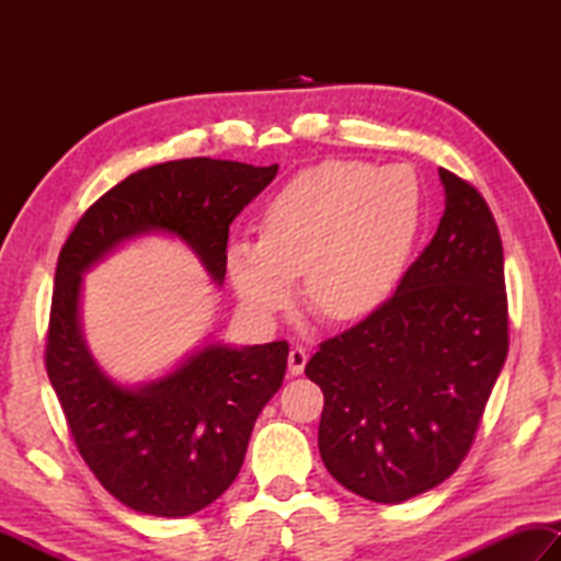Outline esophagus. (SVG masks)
I'll list each match as a JSON object with an SVG mask.
<instances>
[{"instance_id": "esophagus-1", "label": "esophagus", "mask_w": 561, "mask_h": 561, "mask_svg": "<svg viewBox=\"0 0 561 561\" xmlns=\"http://www.w3.org/2000/svg\"><path fill=\"white\" fill-rule=\"evenodd\" d=\"M307 360H309L307 348L294 346V348L289 351V374H291V376H301V374H304V366H307Z\"/></svg>"}]
</instances>
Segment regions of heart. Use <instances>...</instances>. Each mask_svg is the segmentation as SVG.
Masks as SVG:
<instances>
[{
	"mask_svg": "<svg viewBox=\"0 0 561 561\" xmlns=\"http://www.w3.org/2000/svg\"><path fill=\"white\" fill-rule=\"evenodd\" d=\"M421 225V190L401 165L321 160L299 170L262 215V240L237 237L225 267L262 324L304 299L329 321H354L391 294Z\"/></svg>",
	"mask_w": 561,
	"mask_h": 561,
	"instance_id": "1",
	"label": "heart"
}]
</instances>
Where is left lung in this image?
I'll list each match as a JSON object with an SVG mask.
<instances>
[{
    "mask_svg": "<svg viewBox=\"0 0 561 561\" xmlns=\"http://www.w3.org/2000/svg\"><path fill=\"white\" fill-rule=\"evenodd\" d=\"M438 175L445 213L431 244L391 299L304 368L324 391L319 453L331 478L383 505L458 470L507 358L495 217L470 183Z\"/></svg>",
    "mask_w": 561,
    "mask_h": 561,
    "instance_id": "8db88e82",
    "label": "left lung"
}]
</instances>
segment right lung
<instances>
[{"mask_svg":"<svg viewBox=\"0 0 561 561\" xmlns=\"http://www.w3.org/2000/svg\"><path fill=\"white\" fill-rule=\"evenodd\" d=\"M277 170L213 158L138 170L93 203L61 247L46 374L81 458L113 497L144 515H195L232 485L254 421L284 381L289 346L205 341L168 374L121 383L83 339V274L126 242L168 234L222 287L230 225Z\"/></svg>","mask_w":561,"mask_h":561,"instance_id":"right-lung-1","label":"right lung"}]
</instances>
